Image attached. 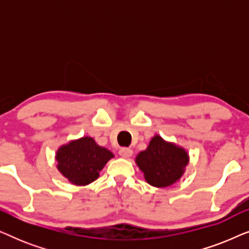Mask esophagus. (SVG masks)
Segmentation results:
<instances>
[{
	"instance_id": "1",
	"label": "esophagus",
	"mask_w": 249,
	"mask_h": 249,
	"mask_svg": "<svg viewBox=\"0 0 249 249\" xmlns=\"http://www.w3.org/2000/svg\"><path fill=\"white\" fill-rule=\"evenodd\" d=\"M119 154H120L122 158L128 159L132 155V149L129 147H122V148H120V151H119Z\"/></svg>"
}]
</instances>
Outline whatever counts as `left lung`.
I'll list each match as a JSON object with an SVG mask.
<instances>
[{"mask_svg": "<svg viewBox=\"0 0 249 249\" xmlns=\"http://www.w3.org/2000/svg\"><path fill=\"white\" fill-rule=\"evenodd\" d=\"M136 163L149 185L163 188L180 179L188 164V154L182 147L155 136L148 147L137 155Z\"/></svg>", "mask_w": 249, "mask_h": 249, "instance_id": "left-lung-1", "label": "left lung"}]
</instances>
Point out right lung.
<instances>
[{"label":"right lung","mask_w":249,"mask_h":249,"mask_svg":"<svg viewBox=\"0 0 249 249\" xmlns=\"http://www.w3.org/2000/svg\"><path fill=\"white\" fill-rule=\"evenodd\" d=\"M108 149L98 146L91 137H83L61 146L56 152L57 169L71 183L86 186L95 181L107 161Z\"/></svg>","instance_id":"right-lung-1"}]
</instances>
